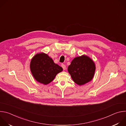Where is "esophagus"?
Returning a JSON list of instances; mask_svg holds the SVG:
<instances>
[{
  "label": "esophagus",
  "instance_id": "34e87169",
  "mask_svg": "<svg viewBox=\"0 0 126 126\" xmlns=\"http://www.w3.org/2000/svg\"><path fill=\"white\" fill-rule=\"evenodd\" d=\"M61 66H62V67L63 68V69L64 70H65L66 69V66H65L64 64H61Z\"/></svg>",
  "mask_w": 126,
  "mask_h": 126
}]
</instances>
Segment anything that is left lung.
<instances>
[{"label":"left lung","mask_w":126,"mask_h":126,"mask_svg":"<svg viewBox=\"0 0 126 126\" xmlns=\"http://www.w3.org/2000/svg\"><path fill=\"white\" fill-rule=\"evenodd\" d=\"M96 67L94 61L83 55L75 57L68 67V71L73 81L78 85H84L93 79Z\"/></svg>","instance_id":"left-lung-1"}]
</instances>
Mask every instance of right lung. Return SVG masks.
Returning <instances> with one entry per match:
<instances>
[{
    "instance_id": "obj_1",
    "label": "right lung",
    "mask_w": 126,
    "mask_h": 126,
    "mask_svg": "<svg viewBox=\"0 0 126 126\" xmlns=\"http://www.w3.org/2000/svg\"><path fill=\"white\" fill-rule=\"evenodd\" d=\"M31 73L37 82L47 85L52 82L63 68L55 64L47 54L38 53L31 59L30 64Z\"/></svg>"
}]
</instances>
